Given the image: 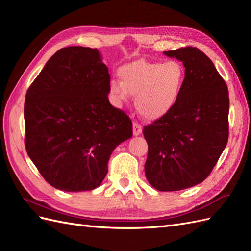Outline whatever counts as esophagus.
I'll list each match as a JSON object with an SVG mask.
<instances>
[{"mask_svg":"<svg viewBox=\"0 0 251 251\" xmlns=\"http://www.w3.org/2000/svg\"><path fill=\"white\" fill-rule=\"evenodd\" d=\"M132 131H133L134 137H137V135H140L142 133V126L139 123H137V122H133Z\"/></svg>","mask_w":251,"mask_h":251,"instance_id":"34e87169","label":"esophagus"}]
</instances>
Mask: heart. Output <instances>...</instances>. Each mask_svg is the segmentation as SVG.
I'll return each instance as SVG.
<instances>
[{"label": "heart", "instance_id": "1", "mask_svg": "<svg viewBox=\"0 0 251 251\" xmlns=\"http://www.w3.org/2000/svg\"><path fill=\"white\" fill-rule=\"evenodd\" d=\"M121 82L112 80L109 91L119 103L135 97V107L143 118L156 120L166 114L177 101L184 84V69L178 62L139 60L122 66Z\"/></svg>", "mask_w": 251, "mask_h": 251}]
</instances>
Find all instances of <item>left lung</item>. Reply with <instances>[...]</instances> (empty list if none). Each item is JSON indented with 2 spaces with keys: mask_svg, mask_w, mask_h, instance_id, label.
I'll list each match as a JSON object with an SVG mask.
<instances>
[{
  "mask_svg": "<svg viewBox=\"0 0 251 251\" xmlns=\"http://www.w3.org/2000/svg\"><path fill=\"white\" fill-rule=\"evenodd\" d=\"M164 54L183 62V88L166 114L144 127L148 144L145 175L160 191L202 183L228 141V88L212 61L196 47Z\"/></svg>",
  "mask_w": 251,
  "mask_h": 251,
  "instance_id": "1",
  "label": "left lung"
}]
</instances>
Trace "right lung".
I'll return each instance as SVG.
<instances>
[{"instance_id":"right-lung-1","label":"right lung","mask_w":251,"mask_h":251,"mask_svg":"<svg viewBox=\"0 0 251 251\" xmlns=\"http://www.w3.org/2000/svg\"><path fill=\"white\" fill-rule=\"evenodd\" d=\"M110 75L97 48L58 50L28 88L26 151L42 176L64 191L97 188L132 122L108 100Z\"/></svg>"}]
</instances>
